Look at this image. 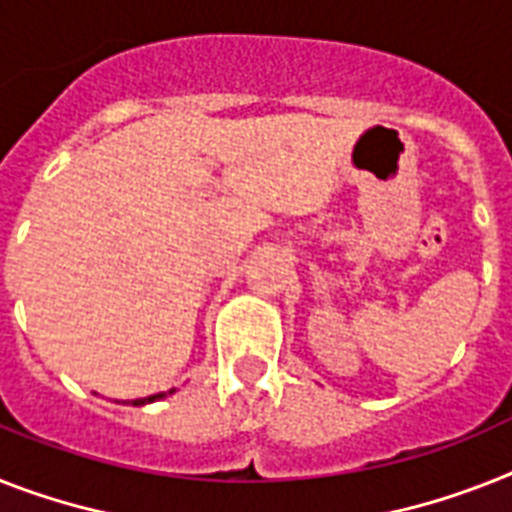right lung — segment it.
<instances>
[{
    "instance_id": "1",
    "label": "right lung",
    "mask_w": 512,
    "mask_h": 512,
    "mask_svg": "<svg viewBox=\"0 0 512 512\" xmlns=\"http://www.w3.org/2000/svg\"><path fill=\"white\" fill-rule=\"evenodd\" d=\"M170 392H173V389H170ZM160 397H165V394H152V397H144V400H134V405H147V402H155V400H160Z\"/></svg>"
}]
</instances>
